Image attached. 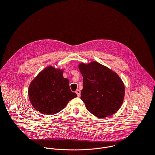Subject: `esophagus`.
Returning a JSON list of instances; mask_svg holds the SVG:
<instances>
[{"label":"esophagus","mask_w":155,"mask_h":155,"mask_svg":"<svg viewBox=\"0 0 155 155\" xmlns=\"http://www.w3.org/2000/svg\"><path fill=\"white\" fill-rule=\"evenodd\" d=\"M75 93H76V94H77L78 97H80V94H81V92H80V91L79 90H76Z\"/></svg>","instance_id":"34e87169"}]
</instances>
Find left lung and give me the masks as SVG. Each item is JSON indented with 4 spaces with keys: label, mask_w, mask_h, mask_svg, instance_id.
Listing matches in <instances>:
<instances>
[{
    "label": "left lung",
    "mask_w": 155,
    "mask_h": 155,
    "mask_svg": "<svg viewBox=\"0 0 155 155\" xmlns=\"http://www.w3.org/2000/svg\"><path fill=\"white\" fill-rule=\"evenodd\" d=\"M83 76L81 99L87 110L98 118L115 114L124 97L123 82L117 73L96 61L78 65Z\"/></svg>",
    "instance_id": "left-lung-1"
}]
</instances>
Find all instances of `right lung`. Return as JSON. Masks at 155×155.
Instances as JSON below:
<instances>
[{
    "mask_svg": "<svg viewBox=\"0 0 155 155\" xmlns=\"http://www.w3.org/2000/svg\"><path fill=\"white\" fill-rule=\"evenodd\" d=\"M62 74V70L49 66L31 83L28 90L29 100L40 113L56 114L67 105L69 101L77 97L70 89L69 80L64 78Z\"/></svg>",
    "mask_w": 155,
    "mask_h": 155,
    "instance_id": "add662e5",
    "label": "right lung"
}]
</instances>
